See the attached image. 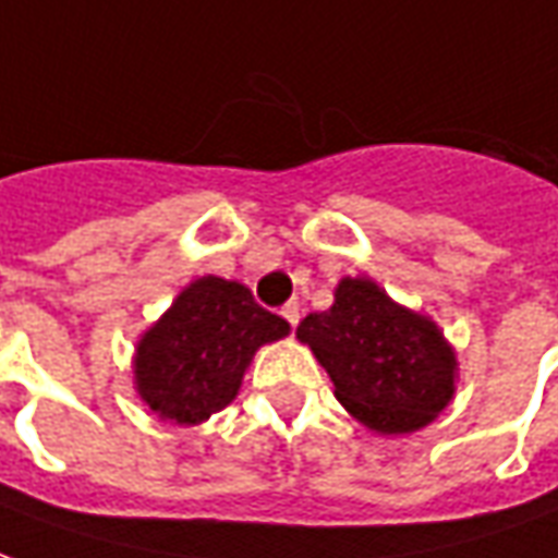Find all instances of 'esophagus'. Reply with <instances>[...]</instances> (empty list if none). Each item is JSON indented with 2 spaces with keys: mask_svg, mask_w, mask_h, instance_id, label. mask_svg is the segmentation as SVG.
Instances as JSON below:
<instances>
[{
  "mask_svg": "<svg viewBox=\"0 0 558 558\" xmlns=\"http://www.w3.org/2000/svg\"><path fill=\"white\" fill-rule=\"evenodd\" d=\"M299 314H302V307H299V302H287V305L280 307V317L287 319L292 329H295V323H299Z\"/></svg>",
  "mask_w": 558,
  "mask_h": 558,
  "instance_id": "obj_1",
  "label": "esophagus"
}]
</instances>
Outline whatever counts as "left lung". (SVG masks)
Listing matches in <instances>:
<instances>
[{
    "label": "left lung",
    "instance_id": "obj_1",
    "mask_svg": "<svg viewBox=\"0 0 558 558\" xmlns=\"http://www.w3.org/2000/svg\"><path fill=\"white\" fill-rule=\"evenodd\" d=\"M295 335L329 372L338 401L374 432H416L453 399L456 356L438 326L372 280H341L335 305L307 314Z\"/></svg>",
    "mask_w": 558,
    "mask_h": 558
}]
</instances>
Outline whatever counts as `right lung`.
<instances>
[{"label":"right lung","instance_id":"1","mask_svg":"<svg viewBox=\"0 0 558 558\" xmlns=\"http://www.w3.org/2000/svg\"><path fill=\"white\" fill-rule=\"evenodd\" d=\"M287 332L290 323L256 305L247 287L198 278L142 338L135 384L159 416L202 423L235 399L256 347Z\"/></svg>","mask_w":558,"mask_h":558}]
</instances>
